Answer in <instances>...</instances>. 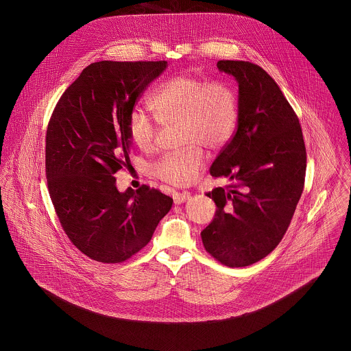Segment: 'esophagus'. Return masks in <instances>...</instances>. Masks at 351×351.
I'll return each mask as SVG.
<instances>
[{
  "label": "esophagus",
  "instance_id": "1",
  "mask_svg": "<svg viewBox=\"0 0 351 351\" xmlns=\"http://www.w3.org/2000/svg\"><path fill=\"white\" fill-rule=\"evenodd\" d=\"M189 197H191V195L188 193V192H183V193H173V202L176 204V205H180V204H183L186 200H189Z\"/></svg>",
  "mask_w": 351,
  "mask_h": 351
}]
</instances>
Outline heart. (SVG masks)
<instances>
[{"label":"heart","instance_id":"obj_1","mask_svg":"<svg viewBox=\"0 0 351 351\" xmlns=\"http://www.w3.org/2000/svg\"><path fill=\"white\" fill-rule=\"evenodd\" d=\"M147 106L165 126L178 125L184 150L162 156L154 165V175L165 183L183 186L193 183L204 167V154L222 147L233 135L238 121V100L233 88L223 82H210L180 75L158 85ZM128 134L134 146L151 151L156 126L150 117L134 109L128 121Z\"/></svg>","mask_w":351,"mask_h":351}]
</instances>
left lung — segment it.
<instances>
[{
	"mask_svg": "<svg viewBox=\"0 0 351 351\" xmlns=\"http://www.w3.org/2000/svg\"><path fill=\"white\" fill-rule=\"evenodd\" d=\"M238 83V126L210 167L232 184L206 193L217 210L201 232L205 250L229 267L263 259L282 241L300 200L306 151L299 118L263 68L219 60Z\"/></svg>",
	"mask_w": 351,
	"mask_h": 351,
	"instance_id": "obj_1",
	"label": "left lung"
}]
</instances>
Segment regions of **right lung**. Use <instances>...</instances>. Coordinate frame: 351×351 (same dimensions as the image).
Returning <instances> with one entry per match:
<instances>
[{
    "label": "right lung",
    "mask_w": 351,
    "mask_h": 351,
    "mask_svg": "<svg viewBox=\"0 0 351 351\" xmlns=\"http://www.w3.org/2000/svg\"><path fill=\"white\" fill-rule=\"evenodd\" d=\"M167 62L102 60L84 68L58 101L46 134L51 201L71 242L93 261L119 263L143 249L173 200L142 185L119 192L130 165L128 121Z\"/></svg>",
    "instance_id": "1"
}]
</instances>
